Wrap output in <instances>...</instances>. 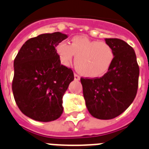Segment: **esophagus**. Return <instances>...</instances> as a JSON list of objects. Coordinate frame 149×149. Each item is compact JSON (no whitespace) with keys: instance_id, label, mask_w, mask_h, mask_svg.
Segmentation results:
<instances>
[{"instance_id":"obj_1","label":"esophagus","mask_w":149,"mask_h":149,"mask_svg":"<svg viewBox=\"0 0 149 149\" xmlns=\"http://www.w3.org/2000/svg\"><path fill=\"white\" fill-rule=\"evenodd\" d=\"M74 79L75 80H79L80 79V76H79L78 74H76V73H74Z\"/></svg>"}]
</instances>
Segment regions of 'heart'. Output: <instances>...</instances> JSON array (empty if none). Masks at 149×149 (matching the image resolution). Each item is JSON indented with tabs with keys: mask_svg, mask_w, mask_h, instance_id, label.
<instances>
[{
	"mask_svg": "<svg viewBox=\"0 0 149 149\" xmlns=\"http://www.w3.org/2000/svg\"><path fill=\"white\" fill-rule=\"evenodd\" d=\"M61 61L68 66L74 55L75 67L83 76L99 77L109 69L115 58L113 48L103 41L90 40L85 36H75L70 45L62 41L56 46Z\"/></svg>",
	"mask_w": 149,
	"mask_h": 149,
	"instance_id": "b5f03b06",
	"label": "heart"
}]
</instances>
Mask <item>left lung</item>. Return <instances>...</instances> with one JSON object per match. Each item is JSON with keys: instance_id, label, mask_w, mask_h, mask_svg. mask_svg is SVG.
<instances>
[{"instance_id": "left-lung-1", "label": "left lung", "mask_w": 149, "mask_h": 149, "mask_svg": "<svg viewBox=\"0 0 149 149\" xmlns=\"http://www.w3.org/2000/svg\"><path fill=\"white\" fill-rule=\"evenodd\" d=\"M115 52L108 72L102 77L81 78L83 95L90 114L99 119L121 115L135 99L139 67L134 49L122 40L105 39Z\"/></svg>"}]
</instances>
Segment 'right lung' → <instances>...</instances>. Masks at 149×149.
I'll return each mask as SVG.
<instances>
[{
  "label": "right lung",
  "instance_id": "right-lung-1",
  "mask_svg": "<svg viewBox=\"0 0 149 149\" xmlns=\"http://www.w3.org/2000/svg\"><path fill=\"white\" fill-rule=\"evenodd\" d=\"M67 38L60 32L40 34L24 42L15 58L14 99L21 112L32 119L54 121L63 112L62 97L74 75L61 64L55 47Z\"/></svg>",
  "mask_w": 149,
  "mask_h": 149
}]
</instances>
